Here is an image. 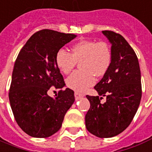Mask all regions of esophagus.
<instances>
[{
	"mask_svg": "<svg viewBox=\"0 0 152 152\" xmlns=\"http://www.w3.org/2000/svg\"><path fill=\"white\" fill-rule=\"evenodd\" d=\"M75 99H76V100H77V99H79L80 98L83 97V95H82V94H81V93H77V92H75Z\"/></svg>",
	"mask_w": 152,
	"mask_h": 152,
	"instance_id": "obj_1",
	"label": "esophagus"
}]
</instances>
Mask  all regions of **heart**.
Masks as SVG:
<instances>
[{"label": "heart", "instance_id": "obj_1", "mask_svg": "<svg viewBox=\"0 0 152 152\" xmlns=\"http://www.w3.org/2000/svg\"><path fill=\"white\" fill-rule=\"evenodd\" d=\"M55 59L58 68L65 75L80 63L81 70L70 75L66 83L71 89L84 93L95 84V76L102 77L107 72L112 54L107 42L82 40L70 47V53L63 49L58 51Z\"/></svg>", "mask_w": 152, "mask_h": 152}]
</instances>
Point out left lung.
<instances>
[{
	"instance_id": "8db88e82",
	"label": "left lung",
	"mask_w": 152,
	"mask_h": 152,
	"mask_svg": "<svg viewBox=\"0 0 152 152\" xmlns=\"http://www.w3.org/2000/svg\"><path fill=\"white\" fill-rule=\"evenodd\" d=\"M111 44L110 68L94 87L99 95H87L90 108L86 115L89 133L100 138L113 137L126 129L139 107L142 96L141 77L137 56L122 35L102 31ZM106 97L104 104L100 103Z\"/></svg>"
}]
</instances>
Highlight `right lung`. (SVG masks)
<instances>
[{"instance_id":"1","label":"right lung","mask_w":152,"mask_h":152,"mask_svg":"<svg viewBox=\"0 0 152 152\" xmlns=\"http://www.w3.org/2000/svg\"><path fill=\"white\" fill-rule=\"evenodd\" d=\"M77 37L45 29L29 38L17 56L9 89V101L17 124L30 137L46 138L61 128L64 116L75 102L56 64L57 52ZM59 88L55 98L51 87Z\"/></svg>"}]
</instances>
